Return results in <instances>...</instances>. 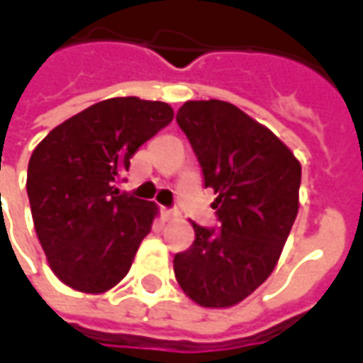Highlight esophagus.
<instances>
[{
  "label": "esophagus",
  "instance_id": "34e87169",
  "mask_svg": "<svg viewBox=\"0 0 363 363\" xmlns=\"http://www.w3.org/2000/svg\"><path fill=\"white\" fill-rule=\"evenodd\" d=\"M161 218H163V221H173L177 218V212L169 210V208H161Z\"/></svg>",
  "mask_w": 363,
  "mask_h": 363
}]
</instances>
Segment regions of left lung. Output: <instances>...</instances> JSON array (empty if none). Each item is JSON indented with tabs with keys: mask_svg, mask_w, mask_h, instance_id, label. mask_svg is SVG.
Returning a JSON list of instances; mask_svg holds the SVG:
<instances>
[{
	"mask_svg": "<svg viewBox=\"0 0 363 363\" xmlns=\"http://www.w3.org/2000/svg\"><path fill=\"white\" fill-rule=\"evenodd\" d=\"M177 124L218 198V228L192 221L194 243L173 260L182 291L202 307L243 301L272 274L299 210L301 165L235 104L186 101Z\"/></svg>",
	"mask_w": 363,
	"mask_h": 363,
	"instance_id": "8db88e82",
	"label": "left lung"
}]
</instances>
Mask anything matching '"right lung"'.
Returning <instances> with one entry per match:
<instances>
[{"label": "right lung", "mask_w": 363, "mask_h": 363, "mask_svg": "<svg viewBox=\"0 0 363 363\" xmlns=\"http://www.w3.org/2000/svg\"><path fill=\"white\" fill-rule=\"evenodd\" d=\"M173 116L161 101L116 96L67 118L36 145L28 202L48 264L66 286L103 294L128 274L157 206L120 192L116 182Z\"/></svg>", "instance_id": "add662e5"}]
</instances>
